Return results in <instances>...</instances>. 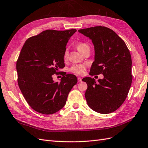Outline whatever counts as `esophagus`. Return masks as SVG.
I'll use <instances>...</instances> for the list:
<instances>
[{"instance_id":"34e87169","label":"esophagus","mask_w":148,"mask_h":148,"mask_svg":"<svg viewBox=\"0 0 148 148\" xmlns=\"http://www.w3.org/2000/svg\"><path fill=\"white\" fill-rule=\"evenodd\" d=\"M77 80H78L79 82H82V78H81V77H78L77 78Z\"/></svg>"}]
</instances>
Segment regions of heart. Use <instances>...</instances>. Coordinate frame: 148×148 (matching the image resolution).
<instances>
[{"mask_svg": "<svg viewBox=\"0 0 148 148\" xmlns=\"http://www.w3.org/2000/svg\"><path fill=\"white\" fill-rule=\"evenodd\" d=\"M77 49L79 50L81 53H83V52L87 49H90V46L88 44L85 42H80L77 44ZM69 57V52L68 50L66 49L64 54H63V58L64 60H67ZM85 66L84 64H73L71 67L69 68V71L71 73H72L76 75H83L85 73Z\"/></svg>", "mask_w": 148, "mask_h": 148, "instance_id": "heart-1", "label": "heart"}]
</instances>
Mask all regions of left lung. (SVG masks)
<instances>
[{"label":"left lung","instance_id":"8db88e82","mask_svg":"<svg viewBox=\"0 0 148 148\" xmlns=\"http://www.w3.org/2000/svg\"><path fill=\"white\" fill-rule=\"evenodd\" d=\"M79 32L92 40L95 61L90 75L103 74V79H82L87 84L85 93L88 106L101 114H109L120 108L125 100L132 82V58L125 42L105 26H94Z\"/></svg>","mask_w":148,"mask_h":148}]
</instances>
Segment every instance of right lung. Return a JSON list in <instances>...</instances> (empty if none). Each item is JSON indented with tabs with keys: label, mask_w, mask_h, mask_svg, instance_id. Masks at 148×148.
<instances>
[{
	"label": "right lung",
	"mask_w": 148,
	"mask_h": 148,
	"mask_svg": "<svg viewBox=\"0 0 148 148\" xmlns=\"http://www.w3.org/2000/svg\"><path fill=\"white\" fill-rule=\"evenodd\" d=\"M77 31L48 29L27 39L16 61L18 84L28 104L43 114H52L65 105L77 79L64 74L60 82L52 75L64 65L63 54L70 37Z\"/></svg>",
	"instance_id": "obj_1"
}]
</instances>
